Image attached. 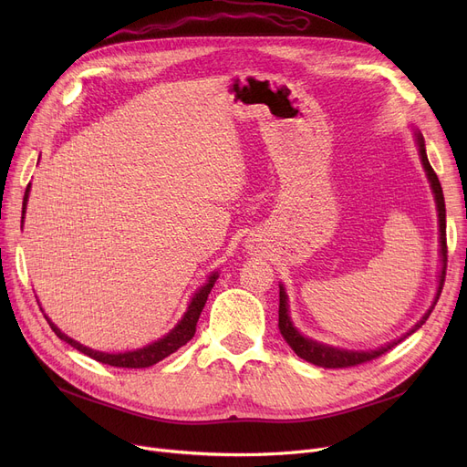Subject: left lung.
Instances as JSON below:
<instances>
[{
  "instance_id": "obj_1",
  "label": "left lung",
  "mask_w": 467,
  "mask_h": 467,
  "mask_svg": "<svg viewBox=\"0 0 467 467\" xmlns=\"http://www.w3.org/2000/svg\"><path fill=\"white\" fill-rule=\"evenodd\" d=\"M416 143H419V151H420V159L424 164V170L428 174V180L431 183L433 194H435V202H437V210H439V233H441V261H443V268H441V276H439V289H437V297L433 306L437 305V299L441 296V291H443L445 285V276H447V215H445V196H443V189H441L439 178L433 171L428 155H426V145H424V138L420 132H416ZM433 306L422 316V320L416 324L407 335H403L400 340L389 342V345L379 348V350H369V352H354V350H338L333 347H326L322 342H316L312 338L303 337L296 327H293L291 320H289V314H287V297H285V291L280 285V308H278V327L282 337L285 338L287 345L293 348L299 358H303L308 363H314L317 367H326V369H347V367H356L361 363H367L371 359H377L379 356L386 354L388 350L394 348L398 342L405 340L410 333H414L416 329H420L426 320L430 317Z\"/></svg>"
}]
</instances>
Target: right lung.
Returning <instances> with one entry per match:
<instances>
[{
	"label": "right lung",
	"mask_w": 467,
	"mask_h": 467,
	"mask_svg": "<svg viewBox=\"0 0 467 467\" xmlns=\"http://www.w3.org/2000/svg\"><path fill=\"white\" fill-rule=\"evenodd\" d=\"M28 191H30V185L26 187V192H24V201H22V219H24V210H26V202H28ZM217 280V275L213 273L208 280L206 285H202L199 291L194 293V297L185 312V316L180 320V324L171 329L166 337L159 338L157 342H153V345L150 347H143L140 350H134V352H125V354H104V352H96V350H90L83 345H79L78 340H73L69 337H66L51 320L47 317L48 326H51V329L57 333L58 338L66 340L67 345H71L76 350L83 352L85 356L100 361V363H106V365H111V367H125V369H143V367H151L159 361H162L164 358H168L170 354L178 352L182 347H185L187 342L194 337V331H196V322H199L201 317V312L208 301V296L210 291L213 287Z\"/></svg>",
	"instance_id": "add662e5"
}]
</instances>
